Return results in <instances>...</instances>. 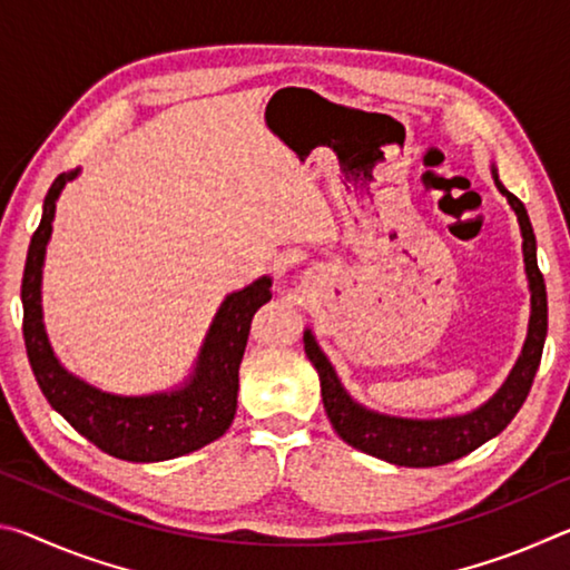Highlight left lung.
<instances>
[{
    "label": "left lung",
    "mask_w": 570,
    "mask_h": 570,
    "mask_svg": "<svg viewBox=\"0 0 570 570\" xmlns=\"http://www.w3.org/2000/svg\"><path fill=\"white\" fill-rule=\"evenodd\" d=\"M495 188L508 198L510 208L515 210L520 236H523V264L530 292V320L528 336L523 350H520L513 370L500 384V390L482 402L480 407L450 414V417L435 420H417V417H397V414H384L377 410L364 407L356 402L350 392L344 390L340 374L330 362V356L316 344L312 330L304 332V352L308 362L314 364L322 384V400L326 417L346 445L366 452V455L387 460L392 465L402 468H435L445 462L458 460L468 452L478 450L482 442L493 440L503 432L510 420L515 417L518 410L530 392V384L538 372L540 354H543L546 334H548V298L543 274L538 272L535 258V234L530 226L528 210L520 200L510 193L498 178V168L490 166Z\"/></svg>",
    "instance_id": "left-lung-1"
}]
</instances>
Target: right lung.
Returning <instances> with one entry per match:
<instances>
[{"label": "right lung", "instance_id": "add662e5", "mask_svg": "<svg viewBox=\"0 0 570 570\" xmlns=\"http://www.w3.org/2000/svg\"><path fill=\"white\" fill-rule=\"evenodd\" d=\"M80 168L60 173L47 190L40 228L27 250L22 276L24 344L32 372L55 412L112 458L160 462L206 448L230 428L238 402V366L244 360L250 320L272 298V276H258L220 302L200 344L196 364L173 390L115 394L77 377L57 360L42 320V268L52 236L57 198Z\"/></svg>", "mask_w": 570, "mask_h": 570}]
</instances>
